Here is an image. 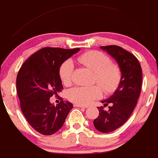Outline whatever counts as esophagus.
Returning <instances> with one entry per match:
<instances>
[{
  "instance_id": "1",
  "label": "esophagus",
  "mask_w": 158,
  "mask_h": 158,
  "mask_svg": "<svg viewBox=\"0 0 158 158\" xmlns=\"http://www.w3.org/2000/svg\"><path fill=\"white\" fill-rule=\"evenodd\" d=\"M74 106L80 107V108H87V106L81 105V104H74Z\"/></svg>"
}]
</instances>
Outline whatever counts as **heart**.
Wrapping results in <instances>:
<instances>
[{"mask_svg": "<svg viewBox=\"0 0 158 158\" xmlns=\"http://www.w3.org/2000/svg\"><path fill=\"white\" fill-rule=\"evenodd\" d=\"M77 61L94 72V81L98 85L75 87L68 93L70 101L81 105H88L100 98L102 90L106 94H112L118 89L122 81V69L117 63L111 61L110 57L102 52L91 50L79 55ZM61 82L69 86L73 82L74 64L71 60H66L59 68Z\"/></svg>", "mask_w": 158, "mask_h": 158, "instance_id": "1", "label": "heart"}]
</instances>
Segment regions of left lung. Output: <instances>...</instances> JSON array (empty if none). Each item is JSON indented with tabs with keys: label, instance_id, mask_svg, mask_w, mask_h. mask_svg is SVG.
<instances>
[{
	"label": "left lung",
	"instance_id": "obj_1",
	"mask_svg": "<svg viewBox=\"0 0 158 158\" xmlns=\"http://www.w3.org/2000/svg\"><path fill=\"white\" fill-rule=\"evenodd\" d=\"M116 60L122 69V81L118 89L108 100L102 101L103 106L97 107L99 115L94 121V127L103 133L111 132L123 126L132 113L141 90L142 72L139 60L134 55L118 45L100 46Z\"/></svg>",
	"mask_w": 158,
	"mask_h": 158
}]
</instances>
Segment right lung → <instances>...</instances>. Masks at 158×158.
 <instances>
[{"instance_id":"right-lung-1","label":"right lung","mask_w":158,"mask_h":158,"mask_svg":"<svg viewBox=\"0 0 158 158\" xmlns=\"http://www.w3.org/2000/svg\"><path fill=\"white\" fill-rule=\"evenodd\" d=\"M79 50L45 47L27 58L17 74L21 110L29 124L40 134L51 135L58 131L73 108L69 102L55 106L49 100L63 89L60 66Z\"/></svg>"}]
</instances>
